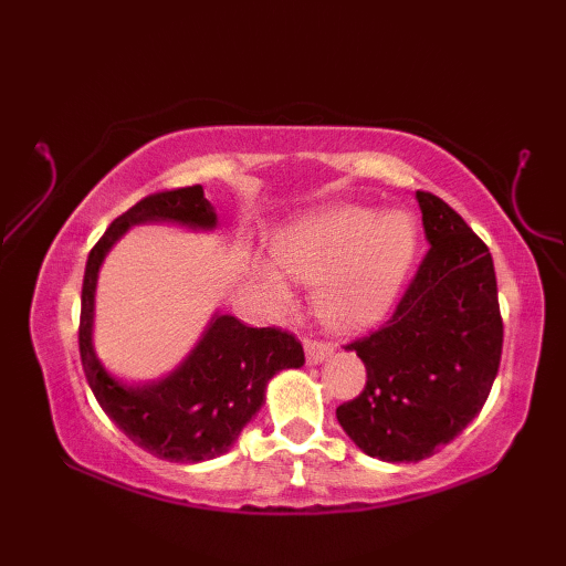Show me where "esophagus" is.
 I'll return each mask as SVG.
<instances>
[{"label":"esophagus","mask_w":566,"mask_h":566,"mask_svg":"<svg viewBox=\"0 0 566 566\" xmlns=\"http://www.w3.org/2000/svg\"><path fill=\"white\" fill-rule=\"evenodd\" d=\"M304 350H306V359L311 365H318L326 359L328 355H333L335 347L331 343H321V340H314V338H304Z\"/></svg>","instance_id":"esophagus-1"}]
</instances>
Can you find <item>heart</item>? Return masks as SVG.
<instances>
[{"mask_svg": "<svg viewBox=\"0 0 566 566\" xmlns=\"http://www.w3.org/2000/svg\"><path fill=\"white\" fill-rule=\"evenodd\" d=\"M416 223L403 211L331 207L272 240V258L298 282L314 284L318 316L338 331L375 326L394 306L416 258ZM264 282L284 294L268 272Z\"/></svg>", "mask_w": 566, "mask_h": 566, "instance_id": "b5f03b06", "label": "heart"}]
</instances>
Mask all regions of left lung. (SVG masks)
<instances>
[{
    "label": "left lung",
    "mask_w": 566,
    "mask_h": 566,
    "mask_svg": "<svg viewBox=\"0 0 566 566\" xmlns=\"http://www.w3.org/2000/svg\"><path fill=\"white\" fill-rule=\"evenodd\" d=\"M430 243L391 318L357 338L365 389L335 408L359 450L387 462L436 454L489 399L503 347L491 252L450 203L416 191Z\"/></svg>",
    "instance_id": "8db88e82"
}]
</instances>
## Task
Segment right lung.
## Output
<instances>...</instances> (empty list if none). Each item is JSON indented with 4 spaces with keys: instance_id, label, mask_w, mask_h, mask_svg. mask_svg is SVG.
I'll use <instances>...</instances> for the list:
<instances>
[{
    "instance_id": "1",
    "label": "right lung",
    "mask_w": 566,
    "mask_h": 566,
    "mask_svg": "<svg viewBox=\"0 0 566 566\" xmlns=\"http://www.w3.org/2000/svg\"><path fill=\"white\" fill-rule=\"evenodd\" d=\"M143 221L213 228L216 213L201 185L143 197L106 228L90 250L82 282L80 357L102 411L138 448L170 462H203L231 450L240 430L260 411L264 387L280 369L302 367L304 347L282 328H250L233 316H216L199 345L170 377L130 389L106 375L92 347L94 286L106 252Z\"/></svg>"
}]
</instances>
